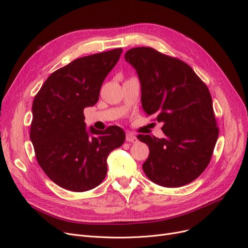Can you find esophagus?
Masks as SVG:
<instances>
[{
    "mask_svg": "<svg viewBox=\"0 0 248 248\" xmlns=\"http://www.w3.org/2000/svg\"><path fill=\"white\" fill-rule=\"evenodd\" d=\"M125 140H126V141H128V142H133V144H136V142H138V141H139L138 138H137L135 135L131 134V133H127V134H126Z\"/></svg>",
    "mask_w": 248,
    "mask_h": 248,
    "instance_id": "obj_1",
    "label": "esophagus"
}]
</instances>
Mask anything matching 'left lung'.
<instances>
[{
    "mask_svg": "<svg viewBox=\"0 0 248 248\" xmlns=\"http://www.w3.org/2000/svg\"><path fill=\"white\" fill-rule=\"evenodd\" d=\"M124 59L137 71L142 109L165 134L138 136L150 149L142 170L163 187L191 183L209 164L219 134L209 90L188 64L153 48L129 49Z\"/></svg>",
    "mask_w": 248,
    "mask_h": 248,
    "instance_id": "1",
    "label": "left lung"
}]
</instances>
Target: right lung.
Returning <instances> with one entry per match:
<instances>
[{"label":"right lung","mask_w":248,"mask_h":248,"mask_svg":"<svg viewBox=\"0 0 248 248\" xmlns=\"http://www.w3.org/2000/svg\"><path fill=\"white\" fill-rule=\"evenodd\" d=\"M122 48L73 60L52 73L34 98L30 139L38 164L49 179L73 192L97 187L108 157L125 140L116 125L87 127L83 109L97 102L101 85L119 61Z\"/></svg>","instance_id":"add662e5"}]
</instances>
